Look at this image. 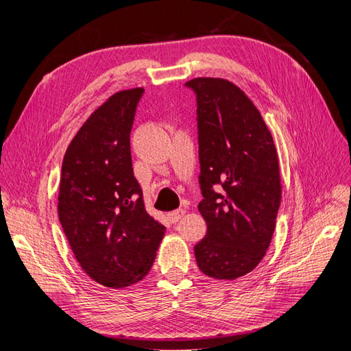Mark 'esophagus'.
<instances>
[{"label":"esophagus","mask_w":351,"mask_h":351,"mask_svg":"<svg viewBox=\"0 0 351 351\" xmlns=\"http://www.w3.org/2000/svg\"><path fill=\"white\" fill-rule=\"evenodd\" d=\"M184 214H186L184 209H176V210H173V212H169L168 218H169V221L173 222V224H176V222H178L180 219H182V218L184 217Z\"/></svg>","instance_id":"1"}]
</instances>
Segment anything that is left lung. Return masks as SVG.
Listing matches in <instances>:
<instances>
[{
    "label": "left lung",
    "mask_w": 351,
    "mask_h": 351,
    "mask_svg": "<svg viewBox=\"0 0 351 351\" xmlns=\"http://www.w3.org/2000/svg\"><path fill=\"white\" fill-rule=\"evenodd\" d=\"M199 212L208 231L195 246L199 269L236 280L267 253L281 204L278 155L261 112L234 83L197 77Z\"/></svg>",
    "instance_id": "obj_1"
}]
</instances>
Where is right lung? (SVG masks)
Returning a JSON list of instances; mask_svg holds the SVG:
<instances>
[{"label":"right lung","mask_w":351,"mask_h":351,"mask_svg":"<svg viewBox=\"0 0 351 351\" xmlns=\"http://www.w3.org/2000/svg\"><path fill=\"white\" fill-rule=\"evenodd\" d=\"M143 92H117L93 111L61 167V227L82 269L111 289L145 278L165 234L145 209L132 167L130 132Z\"/></svg>","instance_id":"obj_1"}]
</instances>
